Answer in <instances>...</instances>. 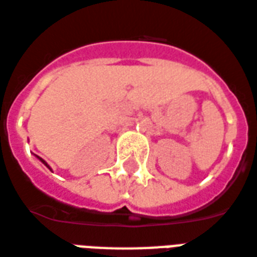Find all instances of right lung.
<instances>
[{
  "instance_id": "add662e5",
  "label": "right lung",
  "mask_w": 257,
  "mask_h": 257,
  "mask_svg": "<svg viewBox=\"0 0 257 257\" xmlns=\"http://www.w3.org/2000/svg\"><path fill=\"white\" fill-rule=\"evenodd\" d=\"M37 157H38V159H39V160H41V162H42V163H44V164H45V166H46V167H48V168H49V170H52V168H50V167H49V166H48V163H46V162H45V160H44V159H41V157H39V156H37Z\"/></svg>"
}]
</instances>
